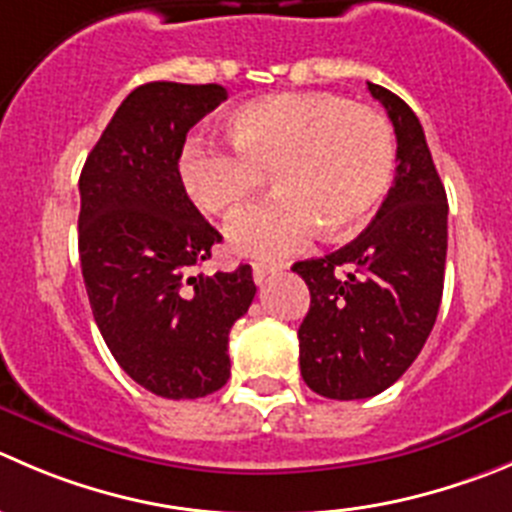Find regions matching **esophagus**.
<instances>
[{
	"instance_id": "obj_1",
	"label": "esophagus",
	"mask_w": 512,
	"mask_h": 512,
	"mask_svg": "<svg viewBox=\"0 0 512 512\" xmlns=\"http://www.w3.org/2000/svg\"><path fill=\"white\" fill-rule=\"evenodd\" d=\"M281 269H284L281 264H253V281H256V284H264L269 276L279 274Z\"/></svg>"
}]
</instances>
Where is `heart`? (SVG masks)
Masks as SVG:
<instances>
[{
	"label": "heart",
	"instance_id": "b5f03b06",
	"mask_svg": "<svg viewBox=\"0 0 512 512\" xmlns=\"http://www.w3.org/2000/svg\"><path fill=\"white\" fill-rule=\"evenodd\" d=\"M233 150L193 140L180 153V180L201 211L231 221L274 175L271 201L228 228L233 251L281 259L324 226L326 236L362 231L387 196L397 140L379 110L332 92H284L233 110Z\"/></svg>",
	"mask_w": 512,
	"mask_h": 512
}]
</instances>
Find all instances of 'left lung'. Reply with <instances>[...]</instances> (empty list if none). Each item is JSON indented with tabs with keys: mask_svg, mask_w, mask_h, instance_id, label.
Masks as SVG:
<instances>
[{
	"mask_svg": "<svg viewBox=\"0 0 512 512\" xmlns=\"http://www.w3.org/2000/svg\"><path fill=\"white\" fill-rule=\"evenodd\" d=\"M367 87L397 135L392 188L352 243L291 266L311 294L299 326L301 377L329 399L392 387L425 347L445 284L447 196L425 130L402 97Z\"/></svg>",
	"mask_w": 512,
	"mask_h": 512,
	"instance_id": "1",
	"label": "left lung"
}]
</instances>
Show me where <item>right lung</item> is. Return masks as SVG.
<instances>
[{
  "label": "right lung",
  "instance_id": "right-lung-1",
  "mask_svg": "<svg viewBox=\"0 0 512 512\" xmlns=\"http://www.w3.org/2000/svg\"><path fill=\"white\" fill-rule=\"evenodd\" d=\"M226 97L221 85L135 87L80 175L77 246L95 324L125 374L165 399L228 382V332L256 296L251 266L196 271L221 233L178 170L188 130Z\"/></svg>",
  "mask_w": 512,
  "mask_h": 512
}]
</instances>
